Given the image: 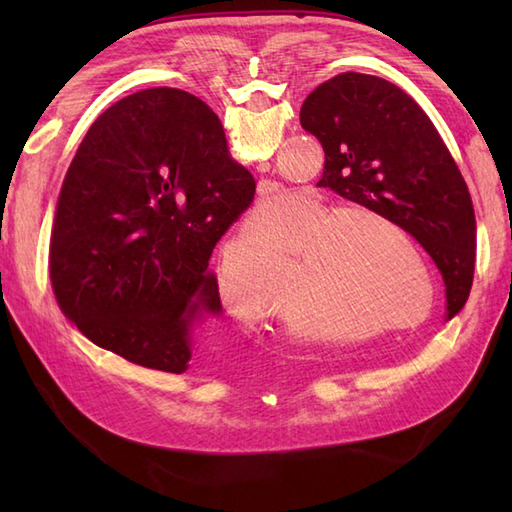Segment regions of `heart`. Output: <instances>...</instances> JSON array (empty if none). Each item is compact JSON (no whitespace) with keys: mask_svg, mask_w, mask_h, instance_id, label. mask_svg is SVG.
<instances>
[{"mask_svg":"<svg viewBox=\"0 0 512 512\" xmlns=\"http://www.w3.org/2000/svg\"><path fill=\"white\" fill-rule=\"evenodd\" d=\"M292 195L275 191L255 206L250 228L268 238L242 233L226 248L215 290L228 314L253 325L279 306L288 334L323 345L409 332L431 317L436 273L405 226L369 206L339 209L310 189L286 223ZM297 254L298 275L288 291Z\"/></svg>","mask_w":512,"mask_h":512,"instance_id":"b5f03b06","label":"heart"}]
</instances>
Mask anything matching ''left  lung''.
Instances as JSON below:
<instances>
[{"label": "left lung", "instance_id": "1", "mask_svg": "<svg viewBox=\"0 0 512 512\" xmlns=\"http://www.w3.org/2000/svg\"><path fill=\"white\" fill-rule=\"evenodd\" d=\"M299 118L325 151L321 187L405 226L442 273L444 317L458 314L473 286L475 213L422 107L380 76L343 72L310 92Z\"/></svg>", "mask_w": 512, "mask_h": 512}]
</instances>
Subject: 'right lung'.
I'll list each match as a JSON object with an SVG mask.
<instances>
[{"instance_id": "right-lung-1", "label": "right lung", "mask_w": 512, "mask_h": 512, "mask_svg": "<svg viewBox=\"0 0 512 512\" xmlns=\"http://www.w3.org/2000/svg\"><path fill=\"white\" fill-rule=\"evenodd\" d=\"M253 195L198 96H125L96 118L63 180L50 242L61 312L129 363L187 372L222 314L211 253Z\"/></svg>"}]
</instances>
